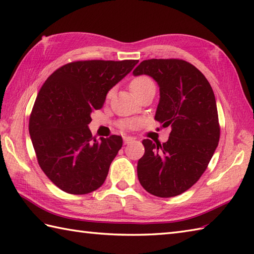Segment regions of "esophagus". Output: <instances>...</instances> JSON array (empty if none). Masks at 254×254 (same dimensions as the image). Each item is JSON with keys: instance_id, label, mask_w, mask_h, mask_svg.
Returning <instances> with one entry per match:
<instances>
[{"instance_id": "esophagus-1", "label": "esophagus", "mask_w": 254, "mask_h": 254, "mask_svg": "<svg viewBox=\"0 0 254 254\" xmlns=\"http://www.w3.org/2000/svg\"><path fill=\"white\" fill-rule=\"evenodd\" d=\"M123 142H124V144H130V143L134 142V138L131 136H123Z\"/></svg>"}]
</instances>
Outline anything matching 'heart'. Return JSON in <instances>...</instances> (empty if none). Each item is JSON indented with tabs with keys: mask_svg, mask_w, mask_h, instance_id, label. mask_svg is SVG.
Wrapping results in <instances>:
<instances>
[{
	"mask_svg": "<svg viewBox=\"0 0 254 254\" xmlns=\"http://www.w3.org/2000/svg\"><path fill=\"white\" fill-rule=\"evenodd\" d=\"M152 84H154L152 82V79L148 78L147 76H138V77L134 78L132 80L131 84H130V88L132 90V93L134 94V93H136V91L141 90L144 87H146V86L152 85ZM130 126H131V122H128V121L123 123V127H130Z\"/></svg>",
	"mask_w": 254,
	"mask_h": 254,
	"instance_id": "b5f03b06",
	"label": "heart"
}]
</instances>
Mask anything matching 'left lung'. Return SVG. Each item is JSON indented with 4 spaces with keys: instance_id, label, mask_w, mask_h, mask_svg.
<instances>
[{
    "instance_id": "8db88e82",
    "label": "left lung",
    "mask_w": 254,
    "mask_h": 254,
    "mask_svg": "<svg viewBox=\"0 0 254 254\" xmlns=\"http://www.w3.org/2000/svg\"><path fill=\"white\" fill-rule=\"evenodd\" d=\"M133 75H148L158 84L155 120L171 127L166 143L143 139L145 153L137 163L139 183L155 196L179 195L201 178L218 145L214 91L195 66L177 59L145 60Z\"/></svg>"
}]
</instances>
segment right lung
<instances>
[{
    "mask_svg": "<svg viewBox=\"0 0 254 254\" xmlns=\"http://www.w3.org/2000/svg\"><path fill=\"white\" fill-rule=\"evenodd\" d=\"M137 63L72 62L42 85L30 116V138L42 171L62 191L87 194L105 182L122 137L93 138L90 116L101 109L109 90Z\"/></svg>",
    "mask_w": 254,
    "mask_h": 254,
    "instance_id": "obj_1",
    "label": "right lung"
}]
</instances>
